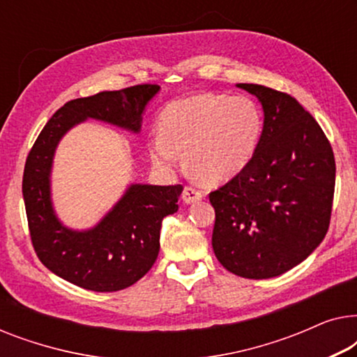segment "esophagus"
<instances>
[{"instance_id":"obj_1","label":"esophagus","mask_w":357,"mask_h":357,"mask_svg":"<svg viewBox=\"0 0 357 357\" xmlns=\"http://www.w3.org/2000/svg\"><path fill=\"white\" fill-rule=\"evenodd\" d=\"M202 198H203V193L199 192V190L193 188V187H185V188H183V193H182L183 203H187V204H190V203H197V202H199V199H202Z\"/></svg>"}]
</instances>
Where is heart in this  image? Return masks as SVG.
<instances>
[{
    "label": "heart",
    "mask_w": 357,
    "mask_h": 357,
    "mask_svg": "<svg viewBox=\"0 0 357 357\" xmlns=\"http://www.w3.org/2000/svg\"><path fill=\"white\" fill-rule=\"evenodd\" d=\"M149 138V155L160 169L185 162L204 183L227 182L247 167L263 135V112L250 97L203 92L165 107Z\"/></svg>",
    "instance_id": "b5f03b06"
}]
</instances>
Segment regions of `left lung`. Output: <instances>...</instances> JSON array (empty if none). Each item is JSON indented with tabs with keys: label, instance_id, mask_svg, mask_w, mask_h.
<instances>
[{
	"label": "left lung",
	"instance_id": "left-lung-1",
	"mask_svg": "<svg viewBox=\"0 0 357 357\" xmlns=\"http://www.w3.org/2000/svg\"><path fill=\"white\" fill-rule=\"evenodd\" d=\"M260 100L263 135L241 174L209 193L213 250L234 275L268 280L304 261L330 226L335 155L314 116L286 92L237 84Z\"/></svg>",
	"mask_w": 357,
	"mask_h": 357
}]
</instances>
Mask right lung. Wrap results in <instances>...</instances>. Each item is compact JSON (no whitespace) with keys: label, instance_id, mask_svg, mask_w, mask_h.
Segmentation results:
<instances>
[{"label":"right lung","instance_id":"right-lung-1","mask_svg":"<svg viewBox=\"0 0 357 357\" xmlns=\"http://www.w3.org/2000/svg\"><path fill=\"white\" fill-rule=\"evenodd\" d=\"M159 89L158 84H138L66 102L47 121L27 155L22 197L33 250L52 273L84 289H125L151 270L159 255L162 219L177 213L183 187L133 183L97 226L73 231L63 226L52 203L55 149L68 130L87 119L139 133L146 105Z\"/></svg>","mask_w":357,"mask_h":357}]
</instances>
